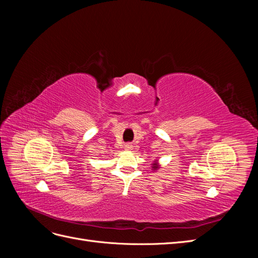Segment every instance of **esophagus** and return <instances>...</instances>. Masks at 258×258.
I'll return each instance as SVG.
<instances>
[{"instance_id":"obj_1","label":"esophagus","mask_w":258,"mask_h":258,"mask_svg":"<svg viewBox=\"0 0 258 258\" xmlns=\"http://www.w3.org/2000/svg\"><path fill=\"white\" fill-rule=\"evenodd\" d=\"M124 148H126L127 151H131L132 150V145L131 144H126V145H124Z\"/></svg>"}]
</instances>
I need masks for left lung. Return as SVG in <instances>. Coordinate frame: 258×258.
I'll return each mask as SVG.
<instances>
[{
    "label": "left lung",
    "mask_w": 258,
    "mask_h": 258,
    "mask_svg": "<svg viewBox=\"0 0 258 258\" xmlns=\"http://www.w3.org/2000/svg\"><path fill=\"white\" fill-rule=\"evenodd\" d=\"M152 166H153V167H152V168H153L152 170H154V171L158 170V169L160 168V165H159V163H158V160H157V161H155L154 163H152Z\"/></svg>",
    "instance_id": "8db88e82"
}]
</instances>
